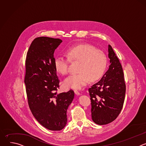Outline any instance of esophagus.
Here are the masks:
<instances>
[{"mask_svg":"<svg viewBox=\"0 0 146 146\" xmlns=\"http://www.w3.org/2000/svg\"><path fill=\"white\" fill-rule=\"evenodd\" d=\"M74 93H75L77 95H80V92H79V91H78L77 90H74Z\"/></svg>","mask_w":146,"mask_h":146,"instance_id":"34e87169","label":"esophagus"}]
</instances>
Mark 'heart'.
<instances>
[{
	"label": "heart",
	"instance_id": "1",
	"mask_svg": "<svg viewBox=\"0 0 146 146\" xmlns=\"http://www.w3.org/2000/svg\"><path fill=\"white\" fill-rule=\"evenodd\" d=\"M68 56L59 55L55 58V68L57 72L65 75L69 72L70 61L79 62L78 73L68 76L64 81L68 88L80 89L89 81L99 80L105 72L108 65L106 54L90 44H80L70 48Z\"/></svg>",
	"mask_w": 146,
	"mask_h": 146
}]
</instances>
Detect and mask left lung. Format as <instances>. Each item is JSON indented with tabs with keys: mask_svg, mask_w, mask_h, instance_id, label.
Instances as JSON below:
<instances>
[{
	"mask_svg": "<svg viewBox=\"0 0 146 146\" xmlns=\"http://www.w3.org/2000/svg\"><path fill=\"white\" fill-rule=\"evenodd\" d=\"M109 58V70L99 81L88 88L92 118L98 125L108 124L117 118L122 109L125 95L122 66L110 45Z\"/></svg>",
	"mask_w": 146,
	"mask_h": 146,
	"instance_id": "left-lung-1",
	"label": "left lung"
}]
</instances>
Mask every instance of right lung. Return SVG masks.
I'll list each match as a JSON object with an SVG mask.
<instances>
[{"label":"right lung","instance_id":"1","mask_svg":"<svg viewBox=\"0 0 146 146\" xmlns=\"http://www.w3.org/2000/svg\"><path fill=\"white\" fill-rule=\"evenodd\" d=\"M59 38L39 37L32 42L27 54L24 82L29 109L46 128L60 131L67 122V109L74 96L72 90L58 94L59 80L55 68V50Z\"/></svg>","mask_w":146,"mask_h":146}]
</instances>
